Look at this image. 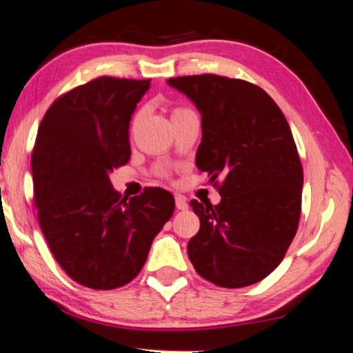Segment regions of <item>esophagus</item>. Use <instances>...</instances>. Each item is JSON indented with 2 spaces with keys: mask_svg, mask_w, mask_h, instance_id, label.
Wrapping results in <instances>:
<instances>
[{
  "mask_svg": "<svg viewBox=\"0 0 353 353\" xmlns=\"http://www.w3.org/2000/svg\"><path fill=\"white\" fill-rule=\"evenodd\" d=\"M175 205H176V208L178 210H188V200H186V197H184V195H176L175 197Z\"/></svg>",
  "mask_w": 353,
  "mask_h": 353,
  "instance_id": "obj_1",
  "label": "esophagus"
}]
</instances>
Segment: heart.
<instances>
[{
  "mask_svg": "<svg viewBox=\"0 0 353 353\" xmlns=\"http://www.w3.org/2000/svg\"><path fill=\"white\" fill-rule=\"evenodd\" d=\"M181 111H186V109H178V111H175V112H181Z\"/></svg>",
  "mask_w": 353,
  "mask_h": 353,
  "instance_id": "1",
  "label": "heart"
}]
</instances>
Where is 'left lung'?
Here are the masks:
<instances>
[{
  "label": "left lung",
  "mask_w": 353,
  "mask_h": 353,
  "mask_svg": "<svg viewBox=\"0 0 353 353\" xmlns=\"http://www.w3.org/2000/svg\"><path fill=\"white\" fill-rule=\"evenodd\" d=\"M201 115L197 169L222 178L217 205L190 200L200 219L188 255L222 288H244L279 268L296 236L303 170L281 109L242 79L195 74L167 79ZM217 184V183H216Z\"/></svg>",
  "instance_id": "left-lung-1"
}]
</instances>
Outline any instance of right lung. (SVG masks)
<instances>
[{
  "mask_svg": "<svg viewBox=\"0 0 353 353\" xmlns=\"http://www.w3.org/2000/svg\"><path fill=\"white\" fill-rule=\"evenodd\" d=\"M148 88L150 79L97 78L56 100L39 126L32 180L40 228L65 274L92 290L134 279L175 210L164 189L126 199L109 180L130 161L131 115Z\"/></svg>",
  "mask_w": 353,
  "mask_h": 353,
  "instance_id": "right-lung-1",
  "label": "right lung"
}]
</instances>
